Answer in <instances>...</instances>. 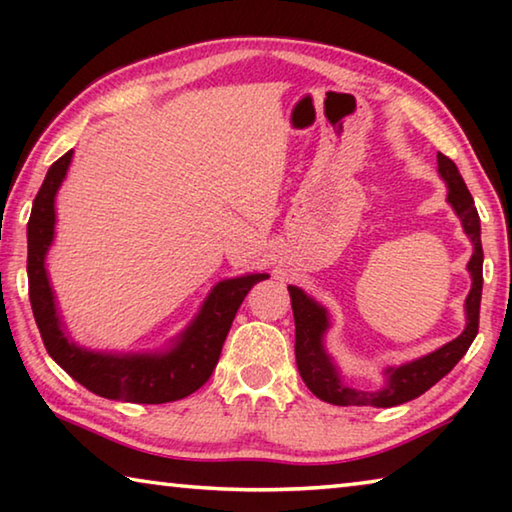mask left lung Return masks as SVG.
<instances>
[{
    "label": "left lung",
    "instance_id": "1",
    "mask_svg": "<svg viewBox=\"0 0 512 512\" xmlns=\"http://www.w3.org/2000/svg\"><path fill=\"white\" fill-rule=\"evenodd\" d=\"M438 173L447 183V201L454 207L458 219L463 223L465 235L470 237L474 253L467 262V271L472 275V289L465 300L467 325L461 336L445 343L443 348L427 354L397 368H388L384 375V386L377 391H361L345 384L339 368L325 350V332L329 329V314L314 298H309L298 287H289L293 320H296V363L300 377L307 388L323 402L336 406H377L388 409L404 402H411L422 393H427L436 381L443 379L452 370L463 354L470 348L476 332H479V307L483 289V248H481V221L474 207L470 189L465 187L456 164L447 155L438 153Z\"/></svg>",
    "mask_w": 512,
    "mask_h": 512
}]
</instances>
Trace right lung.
<instances>
[{"mask_svg": "<svg viewBox=\"0 0 512 512\" xmlns=\"http://www.w3.org/2000/svg\"><path fill=\"white\" fill-rule=\"evenodd\" d=\"M72 153L51 164L45 183L33 201L27 225L29 239V300L40 329L42 343L60 368L74 377L88 391L108 400L135 404L176 402L198 391L216 368L225 336L230 332L237 309L246 293L257 282L266 280V273H250L232 280H223L205 298L201 311L183 334L164 352L112 354L92 352L69 339L63 320L58 316L56 298L51 291L45 268L47 250L54 241L56 225V194L67 176Z\"/></svg>", "mask_w": 512, "mask_h": 512, "instance_id": "1", "label": "right lung"}]
</instances>
